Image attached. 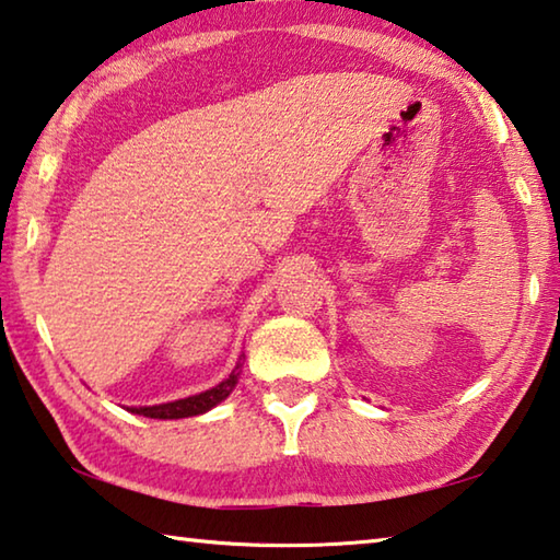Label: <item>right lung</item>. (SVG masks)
<instances>
[{
  "mask_svg": "<svg viewBox=\"0 0 560 560\" xmlns=\"http://www.w3.org/2000/svg\"><path fill=\"white\" fill-rule=\"evenodd\" d=\"M241 376V359L235 369L225 376L221 384H215L209 390H201V394L189 396V398H179V400H170V404H160V406H127V410L135 416H144V418H160V420H179V418H191V416H201L206 410H211L221 404V400L229 398L233 394L235 384H238Z\"/></svg>",
  "mask_w": 560,
  "mask_h": 560,
  "instance_id": "1",
  "label": "right lung"
}]
</instances>
